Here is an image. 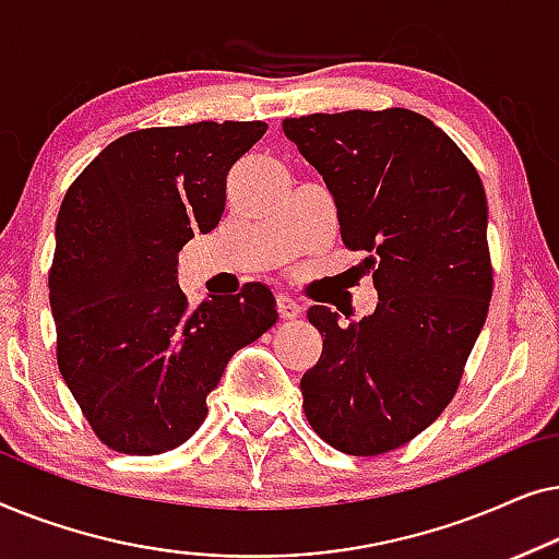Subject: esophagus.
<instances>
[{
    "label": "esophagus",
    "instance_id": "1",
    "mask_svg": "<svg viewBox=\"0 0 559 559\" xmlns=\"http://www.w3.org/2000/svg\"><path fill=\"white\" fill-rule=\"evenodd\" d=\"M277 312L282 320H295L300 316V305H297V300H293L289 295H277Z\"/></svg>",
    "mask_w": 559,
    "mask_h": 559
}]
</instances>
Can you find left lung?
<instances>
[{"label":"left lung","instance_id":"8db88e82","mask_svg":"<svg viewBox=\"0 0 559 559\" xmlns=\"http://www.w3.org/2000/svg\"><path fill=\"white\" fill-rule=\"evenodd\" d=\"M282 129L323 175L341 239L379 293L358 323L308 310L323 354L300 381L305 417L341 453H389L442 415L486 323L484 182L440 127L400 106L308 114Z\"/></svg>","mask_w":559,"mask_h":559}]
</instances>
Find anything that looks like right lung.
<instances>
[{
	"mask_svg": "<svg viewBox=\"0 0 559 559\" xmlns=\"http://www.w3.org/2000/svg\"><path fill=\"white\" fill-rule=\"evenodd\" d=\"M264 132V121L129 132L60 203L48 274L58 369L117 453L182 445L231 356L277 323V300L259 282L195 310L175 282L178 251L218 226L226 175Z\"/></svg>",
	"mask_w": 559,
	"mask_h": 559,
	"instance_id": "obj_1",
	"label": "right lung"
}]
</instances>
